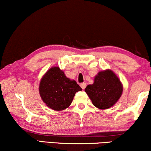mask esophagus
<instances>
[{"label":"esophagus","mask_w":151,"mask_h":151,"mask_svg":"<svg viewBox=\"0 0 151 151\" xmlns=\"http://www.w3.org/2000/svg\"><path fill=\"white\" fill-rule=\"evenodd\" d=\"M80 86H81V88L83 89V90H84V89L86 88V83H81Z\"/></svg>","instance_id":"1"}]
</instances>
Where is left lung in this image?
<instances>
[{"instance_id":"left-lung-1","label":"left lung","mask_w":151,"mask_h":151,"mask_svg":"<svg viewBox=\"0 0 151 151\" xmlns=\"http://www.w3.org/2000/svg\"><path fill=\"white\" fill-rule=\"evenodd\" d=\"M122 91L120 79L111 70L99 72L94 77V83L85 89L93 105L101 109H109L115 105Z\"/></svg>"}]
</instances>
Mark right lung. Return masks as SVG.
<instances>
[{
    "label": "right lung",
    "mask_w": 151,
    "mask_h": 151,
    "mask_svg": "<svg viewBox=\"0 0 151 151\" xmlns=\"http://www.w3.org/2000/svg\"><path fill=\"white\" fill-rule=\"evenodd\" d=\"M82 90L75 80L67 78L59 67H52L42 76L39 92L50 109L62 111L70 105L76 92Z\"/></svg>",
    "instance_id": "obj_1"
}]
</instances>
